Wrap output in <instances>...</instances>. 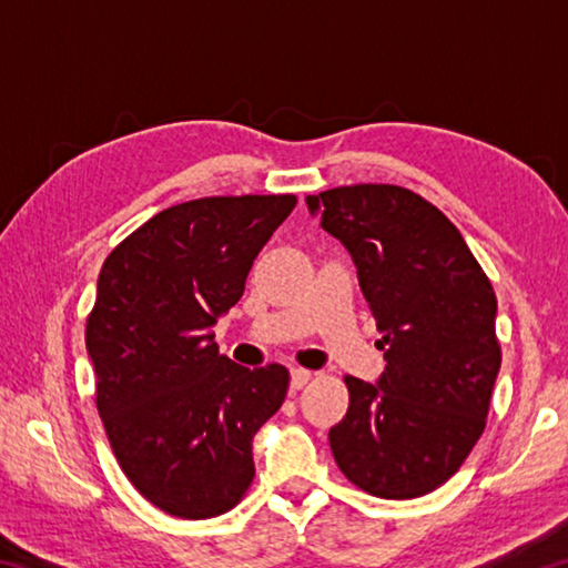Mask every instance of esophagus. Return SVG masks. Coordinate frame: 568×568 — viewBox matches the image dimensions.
<instances>
[{
	"label": "esophagus",
	"instance_id": "1",
	"mask_svg": "<svg viewBox=\"0 0 568 568\" xmlns=\"http://www.w3.org/2000/svg\"><path fill=\"white\" fill-rule=\"evenodd\" d=\"M311 381H313V373L311 371H303V368H293L291 371V388L293 390H301Z\"/></svg>",
	"mask_w": 568,
	"mask_h": 568
}]
</instances>
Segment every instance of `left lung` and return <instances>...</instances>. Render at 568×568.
<instances>
[{
  "instance_id": "left-lung-1",
  "label": "left lung",
  "mask_w": 568,
  "mask_h": 568,
  "mask_svg": "<svg viewBox=\"0 0 568 568\" xmlns=\"http://www.w3.org/2000/svg\"><path fill=\"white\" fill-rule=\"evenodd\" d=\"M305 203L351 253L386 351L378 383L345 376L335 464L371 496H426L486 428L501 368L491 281L456 225L406 187L345 185Z\"/></svg>"
}]
</instances>
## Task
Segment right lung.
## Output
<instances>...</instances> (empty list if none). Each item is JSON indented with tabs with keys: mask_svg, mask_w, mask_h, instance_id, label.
<instances>
[{
	"mask_svg": "<svg viewBox=\"0 0 568 568\" xmlns=\"http://www.w3.org/2000/svg\"><path fill=\"white\" fill-rule=\"evenodd\" d=\"M295 195L200 197L150 217L112 250L84 343L120 468L160 511L210 518L253 484V438L283 406L285 365L243 368L215 323Z\"/></svg>",
	"mask_w": 568,
	"mask_h": 568,
	"instance_id": "add662e5",
	"label": "right lung"
}]
</instances>
